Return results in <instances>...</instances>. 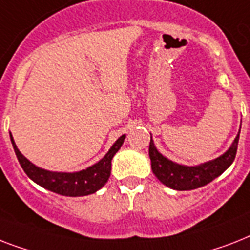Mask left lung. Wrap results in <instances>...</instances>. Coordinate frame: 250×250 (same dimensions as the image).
Returning <instances> with one entry per match:
<instances>
[{"label":"left lung","instance_id":"left-lung-1","mask_svg":"<svg viewBox=\"0 0 250 250\" xmlns=\"http://www.w3.org/2000/svg\"><path fill=\"white\" fill-rule=\"evenodd\" d=\"M239 135L235 137L232 145L226 153L215 160L198 165V166H184L176 162H172L168 158L161 154L150 136L149 144V157L152 162L153 174L165 186L176 190H190L204 187L213 182L214 179L223 174L235 160L239 144Z\"/></svg>","mask_w":250,"mask_h":250}]
</instances>
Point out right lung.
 <instances>
[{
  "mask_svg": "<svg viewBox=\"0 0 250 250\" xmlns=\"http://www.w3.org/2000/svg\"><path fill=\"white\" fill-rule=\"evenodd\" d=\"M10 139H11L14 152L17 154L21 168L24 170L31 180L45 189L52 190L54 193L70 196V197H80V196H88V194L97 192L109 180L110 172H111V160L115 156V153L121 149L125 135H122L114 143L113 146L109 149V152L106 153L105 157L98 161L97 164L78 172H56V171H48L35 166L19 152L11 133H10Z\"/></svg>",
  "mask_w": 250,
  "mask_h": 250,
  "instance_id": "1",
  "label": "right lung"
}]
</instances>
